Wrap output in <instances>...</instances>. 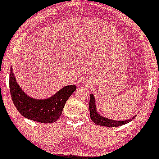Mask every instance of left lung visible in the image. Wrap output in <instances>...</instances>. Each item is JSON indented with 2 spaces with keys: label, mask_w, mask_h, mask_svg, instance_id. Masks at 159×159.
Returning a JSON list of instances; mask_svg holds the SVG:
<instances>
[{
  "label": "left lung",
  "mask_w": 159,
  "mask_h": 159,
  "mask_svg": "<svg viewBox=\"0 0 159 159\" xmlns=\"http://www.w3.org/2000/svg\"><path fill=\"white\" fill-rule=\"evenodd\" d=\"M89 113H90V118L94 122V124H97L99 126H109V127H116V126H122L124 124L129 123L131 121L135 118L136 116H134L131 119H129L128 120L124 121H116L112 120V119H108L107 117H104L101 115H99L98 112L97 111L96 105H95V99L94 97V95L91 94H90V99H89Z\"/></svg>",
  "instance_id": "obj_1"
}]
</instances>
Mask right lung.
I'll use <instances>...</instances> for the list:
<instances>
[{
    "label": "right lung",
    "instance_id": "add662e5",
    "mask_svg": "<svg viewBox=\"0 0 159 159\" xmlns=\"http://www.w3.org/2000/svg\"><path fill=\"white\" fill-rule=\"evenodd\" d=\"M9 86L13 104L22 115L30 120L44 124L53 123L60 118L66 102L77 88L75 85H68L48 99L32 98L18 84L12 67L10 70Z\"/></svg>",
    "mask_w": 159,
    "mask_h": 159
}]
</instances>
